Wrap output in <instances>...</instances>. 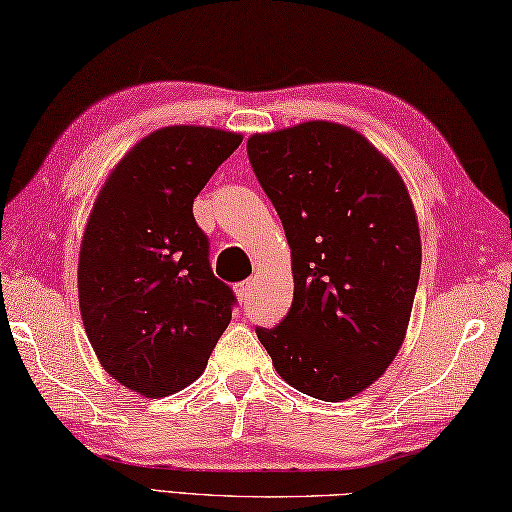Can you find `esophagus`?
<instances>
[{
  "mask_svg": "<svg viewBox=\"0 0 512 512\" xmlns=\"http://www.w3.org/2000/svg\"><path fill=\"white\" fill-rule=\"evenodd\" d=\"M250 290H253V279H246V281H242V284H237L235 292H237L239 301H246L248 295H250Z\"/></svg>",
  "mask_w": 512,
  "mask_h": 512,
  "instance_id": "1",
  "label": "esophagus"
}]
</instances>
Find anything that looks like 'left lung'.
I'll return each mask as SVG.
<instances>
[{
	"label": "left lung",
	"instance_id": "left-lung-1",
	"mask_svg": "<svg viewBox=\"0 0 512 512\" xmlns=\"http://www.w3.org/2000/svg\"><path fill=\"white\" fill-rule=\"evenodd\" d=\"M257 182L284 224L295 295L257 339L279 376L339 402L398 354L420 279V233L405 182L354 129L312 121L248 138Z\"/></svg>",
	"mask_w": 512,
	"mask_h": 512
}]
</instances>
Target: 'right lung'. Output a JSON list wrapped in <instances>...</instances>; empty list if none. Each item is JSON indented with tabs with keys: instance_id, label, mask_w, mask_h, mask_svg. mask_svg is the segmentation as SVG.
<instances>
[{
	"instance_id": "right-lung-1",
	"label": "right lung",
	"mask_w": 512,
	"mask_h": 512,
	"mask_svg": "<svg viewBox=\"0 0 512 512\" xmlns=\"http://www.w3.org/2000/svg\"><path fill=\"white\" fill-rule=\"evenodd\" d=\"M242 136L176 125L118 162L96 198L79 255V306L101 365L162 398L198 378L237 297L213 275L193 200Z\"/></svg>"
}]
</instances>
